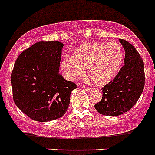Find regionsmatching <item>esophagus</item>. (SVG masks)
Wrapping results in <instances>:
<instances>
[{
    "label": "esophagus",
    "mask_w": 155,
    "mask_h": 155,
    "mask_svg": "<svg viewBox=\"0 0 155 155\" xmlns=\"http://www.w3.org/2000/svg\"><path fill=\"white\" fill-rule=\"evenodd\" d=\"M78 86H79V87H81V89H83V90H90V88L88 87V86H86V85H83V84H80Z\"/></svg>",
    "instance_id": "obj_1"
}]
</instances>
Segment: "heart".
I'll list each match as a JSON object with an SVG mask.
<instances>
[{
  "instance_id": "1",
  "label": "heart",
  "mask_w": 155,
  "mask_h": 155,
  "mask_svg": "<svg viewBox=\"0 0 155 155\" xmlns=\"http://www.w3.org/2000/svg\"><path fill=\"white\" fill-rule=\"evenodd\" d=\"M123 47L117 42H94L81 45L73 58H64L61 67L65 76L75 80L87 68L89 78L97 85L109 83L118 74L124 59Z\"/></svg>"
}]
</instances>
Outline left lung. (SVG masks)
Masks as SVG:
<instances>
[{"label":"left lung","mask_w":155,"mask_h":155,"mask_svg":"<svg viewBox=\"0 0 155 155\" xmlns=\"http://www.w3.org/2000/svg\"><path fill=\"white\" fill-rule=\"evenodd\" d=\"M124 48V65L102 90V97L94 105L101 114L117 116L129 111L138 101L145 85L144 62L130 42L119 39Z\"/></svg>","instance_id":"obj_1"}]
</instances>
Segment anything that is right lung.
Returning <instances> with one entry per match:
<instances>
[{"mask_svg":"<svg viewBox=\"0 0 155 155\" xmlns=\"http://www.w3.org/2000/svg\"><path fill=\"white\" fill-rule=\"evenodd\" d=\"M59 41H39L20 54L11 74L15 104L31 119L49 122L62 117L77 85L59 74Z\"/></svg>","mask_w":155,"mask_h":155,"instance_id":"obj_1","label":"right lung"}]
</instances>
